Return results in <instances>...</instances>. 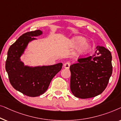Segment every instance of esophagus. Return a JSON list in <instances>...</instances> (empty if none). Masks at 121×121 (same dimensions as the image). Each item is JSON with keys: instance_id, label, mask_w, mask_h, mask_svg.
Returning a JSON list of instances; mask_svg holds the SVG:
<instances>
[{"instance_id": "1", "label": "esophagus", "mask_w": 121, "mask_h": 121, "mask_svg": "<svg viewBox=\"0 0 121 121\" xmlns=\"http://www.w3.org/2000/svg\"><path fill=\"white\" fill-rule=\"evenodd\" d=\"M71 65V64L69 62H66L64 64V67L65 68V69H69V66Z\"/></svg>"}]
</instances>
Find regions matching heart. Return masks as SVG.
Here are the masks:
<instances>
[{
    "label": "heart",
    "mask_w": 121,
    "mask_h": 121,
    "mask_svg": "<svg viewBox=\"0 0 121 121\" xmlns=\"http://www.w3.org/2000/svg\"><path fill=\"white\" fill-rule=\"evenodd\" d=\"M85 41V38L82 37H76L72 40V43L74 45H77L78 44L82 43L78 49V53L81 54H85L88 53L91 50V45L89 44L84 42Z\"/></svg>",
    "instance_id": "1"
}]
</instances>
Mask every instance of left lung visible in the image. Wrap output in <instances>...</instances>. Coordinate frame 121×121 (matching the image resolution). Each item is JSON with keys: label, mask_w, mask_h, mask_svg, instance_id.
<instances>
[{"label": "left lung", "mask_w": 121, "mask_h": 121, "mask_svg": "<svg viewBox=\"0 0 121 121\" xmlns=\"http://www.w3.org/2000/svg\"><path fill=\"white\" fill-rule=\"evenodd\" d=\"M93 56L81 57L70 66V89L76 97L93 98L101 94L112 73V55L103 47H97Z\"/></svg>", "instance_id": "1"}]
</instances>
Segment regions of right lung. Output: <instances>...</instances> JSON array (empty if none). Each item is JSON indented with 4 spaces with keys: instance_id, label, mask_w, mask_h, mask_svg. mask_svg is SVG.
<instances>
[{
    "instance_id": "obj_1",
    "label": "right lung",
    "mask_w": 121,
    "mask_h": 121,
    "mask_svg": "<svg viewBox=\"0 0 121 121\" xmlns=\"http://www.w3.org/2000/svg\"><path fill=\"white\" fill-rule=\"evenodd\" d=\"M40 30L26 32L10 46L8 52L5 69L10 84L25 95L38 96L48 89L53 77L62 69V64L42 67L24 66L20 57L28 42L35 39L33 37L42 34Z\"/></svg>"
}]
</instances>
